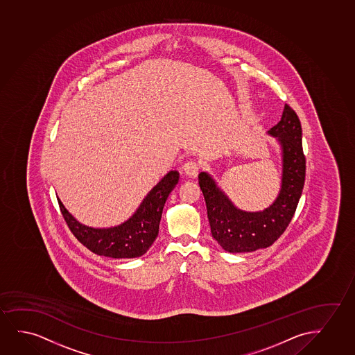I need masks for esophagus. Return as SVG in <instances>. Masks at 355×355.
I'll use <instances>...</instances> for the list:
<instances>
[{"label":"esophagus","instance_id":"esophagus-1","mask_svg":"<svg viewBox=\"0 0 355 355\" xmlns=\"http://www.w3.org/2000/svg\"><path fill=\"white\" fill-rule=\"evenodd\" d=\"M182 170L184 172V175H188L189 178H195L198 175L200 165H198V162H193V160H189V162H185Z\"/></svg>","mask_w":355,"mask_h":355}]
</instances>
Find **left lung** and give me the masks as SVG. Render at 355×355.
<instances>
[{"instance_id": "left-lung-1", "label": "left lung", "mask_w": 355, "mask_h": 355, "mask_svg": "<svg viewBox=\"0 0 355 355\" xmlns=\"http://www.w3.org/2000/svg\"><path fill=\"white\" fill-rule=\"evenodd\" d=\"M277 137L282 148V184L271 206L259 212H245L206 172L198 175L213 239L229 253H245L267 248L275 243L289 225L297 207L306 177V157L302 150V129L299 116L289 105L284 106L278 124L267 131Z\"/></svg>"}]
</instances>
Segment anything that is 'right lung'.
<instances>
[{
    "mask_svg": "<svg viewBox=\"0 0 355 355\" xmlns=\"http://www.w3.org/2000/svg\"><path fill=\"white\" fill-rule=\"evenodd\" d=\"M178 180L180 173L170 171L143 198L137 211L128 220L106 229L80 224L64 208L59 198L58 202L69 230L92 253L114 259L139 258L147 253L157 239L166 200Z\"/></svg>",
    "mask_w": 355,
    "mask_h": 355,
    "instance_id": "right-lung-1",
    "label": "right lung"
}]
</instances>
